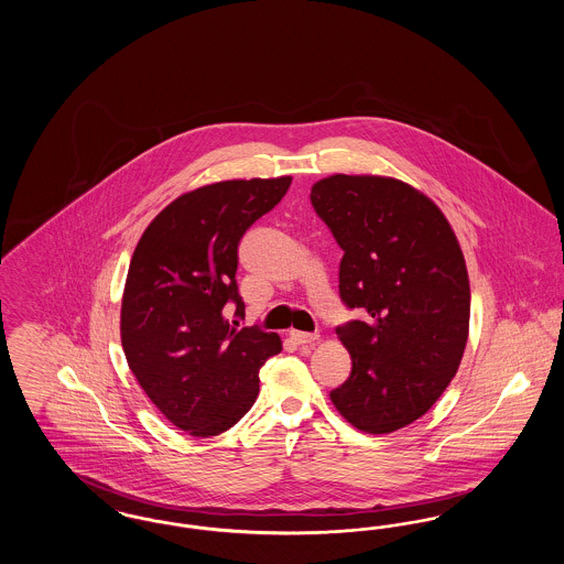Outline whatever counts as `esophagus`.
<instances>
[{"label": "esophagus", "mask_w": 564, "mask_h": 564, "mask_svg": "<svg viewBox=\"0 0 564 564\" xmlns=\"http://www.w3.org/2000/svg\"><path fill=\"white\" fill-rule=\"evenodd\" d=\"M290 338L294 340L295 345H313L319 334L317 332H300V329H290Z\"/></svg>", "instance_id": "34e87169"}]
</instances>
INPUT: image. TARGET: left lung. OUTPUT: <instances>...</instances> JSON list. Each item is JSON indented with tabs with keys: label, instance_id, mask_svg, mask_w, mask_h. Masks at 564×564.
<instances>
[{
	"label": "left lung",
	"instance_id": "obj_1",
	"mask_svg": "<svg viewBox=\"0 0 564 564\" xmlns=\"http://www.w3.org/2000/svg\"><path fill=\"white\" fill-rule=\"evenodd\" d=\"M311 203L345 251L340 297L366 313L336 327L352 368L329 398L357 430H402L463 359L471 294L460 245L440 207L393 177L329 175Z\"/></svg>",
	"mask_w": 564,
	"mask_h": 564
}]
</instances>
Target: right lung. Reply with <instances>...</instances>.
Listing matches in <instances>:
<instances>
[{
	"label": "right lung",
	"mask_w": 564,
	"mask_h": 564,
	"mask_svg": "<svg viewBox=\"0 0 564 564\" xmlns=\"http://www.w3.org/2000/svg\"><path fill=\"white\" fill-rule=\"evenodd\" d=\"M292 177L230 180L192 189L152 219L134 247L120 311L129 368L182 431L209 437L237 425L260 391L281 338L230 327L245 311L237 285L247 228L285 196Z\"/></svg>",
	"instance_id": "add662e5"
}]
</instances>
